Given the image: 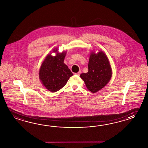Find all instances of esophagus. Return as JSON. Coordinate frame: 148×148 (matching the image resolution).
Listing matches in <instances>:
<instances>
[{
    "label": "esophagus",
    "instance_id": "obj_1",
    "mask_svg": "<svg viewBox=\"0 0 148 148\" xmlns=\"http://www.w3.org/2000/svg\"><path fill=\"white\" fill-rule=\"evenodd\" d=\"M80 73H81V71H79V72L76 73L75 74H76V75H77V76H79L80 75Z\"/></svg>",
    "mask_w": 148,
    "mask_h": 148
}]
</instances>
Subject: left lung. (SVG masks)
I'll return each mask as SVG.
<instances>
[{
	"instance_id": "8db88e82",
	"label": "left lung",
	"mask_w": 148,
	"mask_h": 148,
	"mask_svg": "<svg viewBox=\"0 0 148 148\" xmlns=\"http://www.w3.org/2000/svg\"><path fill=\"white\" fill-rule=\"evenodd\" d=\"M88 71L80 76L83 80L88 90L95 93L105 87L112 75L110 62L106 54L100 51L98 53L92 52L90 56Z\"/></svg>"
}]
</instances>
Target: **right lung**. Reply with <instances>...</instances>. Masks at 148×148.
<instances>
[{
  "label": "right lung",
  "instance_id": "obj_1",
  "mask_svg": "<svg viewBox=\"0 0 148 148\" xmlns=\"http://www.w3.org/2000/svg\"><path fill=\"white\" fill-rule=\"evenodd\" d=\"M57 48L53 49L55 56L51 53L46 56L39 70V78L46 89L55 92L61 90L73 75L68 66L64 63L66 51L59 53Z\"/></svg>",
  "mask_w": 148,
  "mask_h": 148
}]
</instances>
